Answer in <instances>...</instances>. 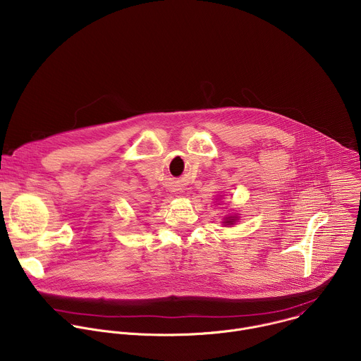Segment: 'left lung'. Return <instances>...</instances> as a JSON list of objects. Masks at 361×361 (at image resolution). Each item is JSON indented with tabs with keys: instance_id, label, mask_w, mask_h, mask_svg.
I'll return each instance as SVG.
<instances>
[{
	"instance_id": "1",
	"label": "left lung",
	"mask_w": 361,
	"mask_h": 361,
	"mask_svg": "<svg viewBox=\"0 0 361 361\" xmlns=\"http://www.w3.org/2000/svg\"><path fill=\"white\" fill-rule=\"evenodd\" d=\"M233 220H234V219H231V217H228V220H227V221H226V223H227V224H233Z\"/></svg>"
}]
</instances>
